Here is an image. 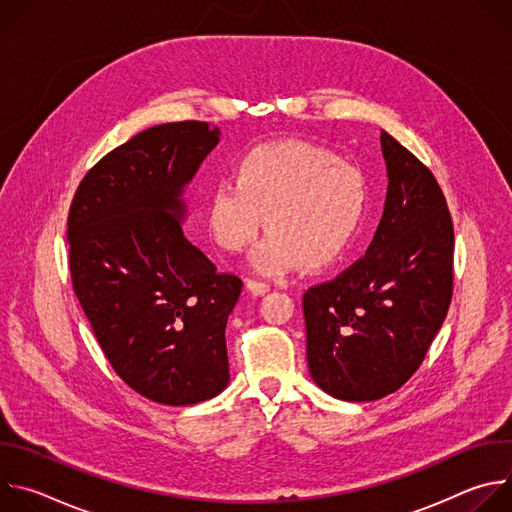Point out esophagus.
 Returning a JSON list of instances; mask_svg holds the SVG:
<instances>
[{
  "mask_svg": "<svg viewBox=\"0 0 512 512\" xmlns=\"http://www.w3.org/2000/svg\"><path fill=\"white\" fill-rule=\"evenodd\" d=\"M247 289L251 291L253 296H265L267 291L271 289V285L269 283H265V281H257V279H247Z\"/></svg>",
  "mask_w": 512,
  "mask_h": 512,
  "instance_id": "34e87169",
  "label": "esophagus"
}]
</instances>
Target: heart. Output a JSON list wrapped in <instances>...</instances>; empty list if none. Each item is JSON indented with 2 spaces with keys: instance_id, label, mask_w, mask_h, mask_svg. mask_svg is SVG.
Listing matches in <instances>:
<instances>
[{
  "instance_id": "obj_1",
  "label": "heart",
  "mask_w": 512,
  "mask_h": 512,
  "mask_svg": "<svg viewBox=\"0 0 512 512\" xmlns=\"http://www.w3.org/2000/svg\"><path fill=\"white\" fill-rule=\"evenodd\" d=\"M369 208L362 172L308 141H279L251 150L233 178L216 182L204 218L212 241L245 251L263 218L267 235L251 253L261 275L334 265L354 241Z\"/></svg>"
}]
</instances>
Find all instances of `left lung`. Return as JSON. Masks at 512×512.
<instances>
[{"label":"left lung","mask_w":512,"mask_h":512,"mask_svg":"<svg viewBox=\"0 0 512 512\" xmlns=\"http://www.w3.org/2000/svg\"><path fill=\"white\" fill-rule=\"evenodd\" d=\"M387 200L362 259L304 294L308 367L342 401L401 389L440 332L454 281V225L440 184L381 131Z\"/></svg>","instance_id":"8db88e82"}]
</instances>
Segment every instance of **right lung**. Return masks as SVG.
<instances>
[{
    "label": "right lung",
    "instance_id": "obj_1",
    "mask_svg": "<svg viewBox=\"0 0 512 512\" xmlns=\"http://www.w3.org/2000/svg\"><path fill=\"white\" fill-rule=\"evenodd\" d=\"M218 139L204 121L145 129L89 170L68 212L83 312L115 373L164 405L229 385L225 328L243 281L218 273L182 231L184 188Z\"/></svg>",
    "mask_w": 512,
    "mask_h": 512
}]
</instances>
